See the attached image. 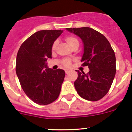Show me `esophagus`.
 <instances>
[{
    "label": "esophagus",
    "instance_id": "34e87169",
    "mask_svg": "<svg viewBox=\"0 0 132 132\" xmlns=\"http://www.w3.org/2000/svg\"><path fill=\"white\" fill-rule=\"evenodd\" d=\"M69 72V70H68V69L65 70V73H66V74H67V73H68Z\"/></svg>",
    "mask_w": 132,
    "mask_h": 132
}]
</instances>
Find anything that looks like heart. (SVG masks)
Instances as JSON below:
<instances>
[{
  "label": "heart",
  "mask_w": 132,
  "mask_h": 132,
  "mask_svg": "<svg viewBox=\"0 0 132 132\" xmlns=\"http://www.w3.org/2000/svg\"><path fill=\"white\" fill-rule=\"evenodd\" d=\"M65 41L67 42V43L70 45V46H71V45H73V44H75V43L79 42L77 39V38H75L74 36H66V37H65ZM56 44H57L56 42H55L54 44H53L52 48L55 49V47L56 46ZM63 65H65V66H69V65H70V61L68 60V59H65V60H64Z\"/></svg>",
  "instance_id": "obj_1"
}]
</instances>
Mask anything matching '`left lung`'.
<instances>
[{
    "instance_id": "8db88e82",
    "label": "left lung",
    "mask_w": 132,
    "mask_h": 132,
    "mask_svg": "<svg viewBox=\"0 0 132 132\" xmlns=\"http://www.w3.org/2000/svg\"><path fill=\"white\" fill-rule=\"evenodd\" d=\"M81 39L83 44L82 65L88 66L85 74L77 70L78 78L74 82L79 96L90 101H97L105 96L116 74V56L108 39L96 30L82 27L66 28Z\"/></svg>"
}]
</instances>
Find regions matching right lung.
Returning a JSON list of instances; mask_svg holds the SVG:
<instances>
[{
    "label": "right lung",
    "instance_id": "add662e5",
    "mask_svg": "<svg viewBox=\"0 0 132 132\" xmlns=\"http://www.w3.org/2000/svg\"><path fill=\"white\" fill-rule=\"evenodd\" d=\"M63 30H40L21 45L16 57V72L23 90L33 102L47 105L57 98L65 78L64 70L47 66L52 46Z\"/></svg>",
    "mask_w": 132,
    "mask_h": 132
}]
</instances>
